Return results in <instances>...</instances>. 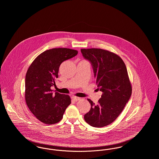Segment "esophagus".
<instances>
[{
  "label": "esophagus",
  "mask_w": 159,
  "mask_h": 159,
  "mask_svg": "<svg viewBox=\"0 0 159 159\" xmlns=\"http://www.w3.org/2000/svg\"><path fill=\"white\" fill-rule=\"evenodd\" d=\"M71 99L73 100V101H79V100H80V98H79V97H71Z\"/></svg>",
  "instance_id": "obj_1"
}]
</instances>
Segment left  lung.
I'll return each mask as SVG.
<instances>
[{"label":"left lung","mask_w":159,"mask_h":159,"mask_svg":"<svg viewBox=\"0 0 159 159\" xmlns=\"http://www.w3.org/2000/svg\"><path fill=\"white\" fill-rule=\"evenodd\" d=\"M84 58L92 64L98 89L102 92L97 104L90 99V111L84 120L93 127L113 123L121 113L132 94V85L125 62L117 54L99 48L81 49Z\"/></svg>","instance_id":"left-lung-1"}]
</instances>
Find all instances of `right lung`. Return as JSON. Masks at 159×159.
<instances>
[{"label":"right lung","mask_w":159,"mask_h":159,"mask_svg":"<svg viewBox=\"0 0 159 159\" xmlns=\"http://www.w3.org/2000/svg\"><path fill=\"white\" fill-rule=\"evenodd\" d=\"M78 51L69 48H53L40 53L28 68L25 82V99L29 110L39 121L52 125L63 117L71 104L68 95L55 94L51 87L58 77L61 64L75 57Z\"/></svg>","instance_id":"right-lung-1"}]
</instances>
